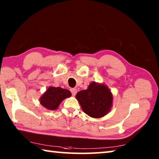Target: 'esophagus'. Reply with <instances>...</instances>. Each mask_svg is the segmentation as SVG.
<instances>
[{
    "mask_svg": "<svg viewBox=\"0 0 159 159\" xmlns=\"http://www.w3.org/2000/svg\"><path fill=\"white\" fill-rule=\"evenodd\" d=\"M70 91H71V93L73 96L76 95V94L77 93V90L76 88H71V89H70Z\"/></svg>",
    "mask_w": 159,
    "mask_h": 159,
    "instance_id": "1",
    "label": "esophagus"
}]
</instances>
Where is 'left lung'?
<instances>
[{"mask_svg": "<svg viewBox=\"0 0 159 159\" xmlns=\"http://www.w3.org/2000/svg\"><path fill=\"white\" fill-rule=\"evenodd\" d=\"M83 111L92 118H101L108 114L112 107L113 96L107 85L93 82L87 90L76 94Z\"/></svg>", "mask_w": 159, "mask_h": 159, "instance_id": "1", "label": "left lung"}]
</instances>
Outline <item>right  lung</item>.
I'll return each mask as SVG.
<instances>
[{"mask_svg":"<svg viewBox=\"0 0 159 159\" xmlns=\"http://www.w3.org/2000/svg\"><path fill=\"white\" fill-rule=\"evenodd\" d=\"M71 93L66 89L50 87L40 98V103L48 110H55L64 99L71 97Z\"/></svg>","mask_w":159,"mask_h":159,"instance_id":"right-lung-1","label":"right lung"}]
</instances>
